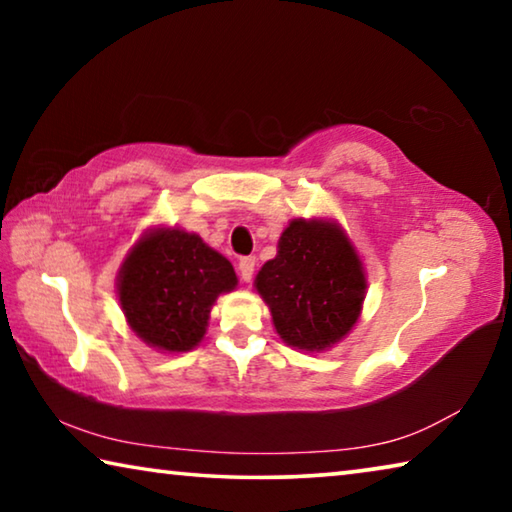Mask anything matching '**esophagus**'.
<instances>
[{"mask_svg": "<svg viewBox=\"0 0 512 512\" xmlns=\"http://www.w3.org/2000/svg\"><path fill=\"white\" fill-rule=\"evenodd\" d=\"M239 277L244 282L253 280V273H255V257H241L239 259Z\"/></svg>", "mask_w": 512, "mask_h": 512, "instance_id": "34e87169", "label": "esophagus"}]
</instances>
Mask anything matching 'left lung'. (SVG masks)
<instances>
[{
  "mask_svg": "<svg viewBox=\"0 0 512 512\" xmlns=\"http://www.w3.org/2000/svg\"><path fill=\"white\" fill-rule=\"evenodd\" d=\"M275 332L291 348L323 352L350 334L366 298V273L339 223L293 219L255 277Z\"/></svg>",
  "mask_w": 512,
  "mask_h": 512,
  "instance_id": "8db88e82",
  "label": "left lung"
}]
</instances>
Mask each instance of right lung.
I'll use <instances>...</instances> for the list:
<instances>
[{"instance_id": "1", "label": "right lung", "mask_w": 512, "mask_h": 512, "mask_svg": "<svg viewBox=\"0 0 512 512\" xmlns=\"http://www.w3.org/2000/svg\"><path fill=\"white\" fill-rule=\"evenodd\" d=\"M235 287L237 273L228 259L180 228L146 232L117 275L128 325L160 352L194 350L216 298Z\"/></svg>"}]
</instances>
